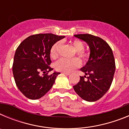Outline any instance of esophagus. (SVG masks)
I'll use <instances>...</instances> for the list:
<instances>
[{
	"label": "esophagus",
	"mask_w": 129,
	"mask_h": 129,
	"mask_svg": "<svg viewBox=\"0 0 129 129\" xmlns=\"http://www.w3.org/2000/svg\"><path fill=\"white\" fill-rule=\"evenodd\" d=\"M62 74H63L67 75V76H69V75L70 74V73H69V72H62Z\"/></svg>",
	"instance_id": "obj_1"
}]
</instances>
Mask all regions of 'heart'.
<instances>
[{
  "label": "heart",
  "mask_w": 129,
  "mask_h": 129,
  "mask_svg": "<svg viewBox=\"0 0 129 129\" xmlns=\"http://www.w3.org/2000/svg\"><path fill=\"white\" fill-rule=\"evenodd\" d=\"M72 46L77 52V56L83 60L87 59L88 55L86 52L83 50L84 49V44L80 40L74 39L71 42ZM61 43L57 42L52 46L50 50V56L52 59H56L58 57V50L60 46ZM80 65V62L77 58L73 59H65L62 58L59 59L57 62L55 64V68L57 70L64 72H70L74 70L75 68H77Z\"/></svg>",
  "instance_id": "obj_1"
}]
</instances>
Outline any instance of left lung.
Returning <instances> with one entry per match:
<instances>
[{"label":"left lung","mask_w":129,"mask_h":129,"mask_svg":"<svg viewBox=\"0 0 129 129\" xmlns=\"http://www.w3.org/2000/svg\"><path fill=\"white\" fill-rule=\"evenodd\" d=\"M74 37L86 42L90 52L87 62L80 69L85 76H80L79 83L73 87L83 100L95 101L101 98L111 86L116 70L113 52L107 42L100 37L90 34H78Z\"/></svg>","instance_id":"left-lung-1"}]
</instances>
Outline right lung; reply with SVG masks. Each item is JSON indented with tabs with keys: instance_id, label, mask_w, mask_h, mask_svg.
<instances>
[{
	"instance_id": "1",
	"label": "right lung",
	"mask_w": 129,
	"mask_h": 129,
	"mask_svg": "<svg viewBox=\"0 0 129 129\" xmlns=\"http://www.w3.org/2000/svg\"><path fill=\"white\" fill-rule=\"evenodd\" d=\"M64 36L39 34L29 36L19 44L15 53L13 74L19 90L30 100H38L51 89L60 74L50 67L52 46ZM43 73L42 76L40 74Z\"/></svg>"
}]
</instances>
